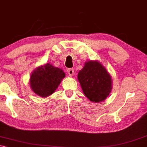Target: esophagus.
Masks as SVG:
<instances>
[{
    "instance_id": "esophagus-1",
    "label": "esophagus",
    "mask_w": 147,
    "mask_h": 147,
    "mask_svg": "<svg viewBox=\"0 0 147 147\" xmlns=\"http://www.w3.org/2000/svg\"><path fill=\"white\" fill-rule=\"evenodd\" d=\"M67 73H68V74H69V76H72L74 74V69H68Z\"/></svg>"
}]
</instances>
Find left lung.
Returning <instances> with one entry per match:
<instances>
[{
	"label": "left lung",
	"instance_id": "1",
	"mask_svg": "<svg viewBox=\"0 0 147 147\" xmlns=\"http://www.w3.org/2000/svg\"><path fill=\"white\" fill-rule=\"evenodd\" d=\"M84 94L90 101L100 102L109 96L112 90L111 76L98 61L85 63L78 75Z\"/></svg>",
	"mask_w": 147,
	"mask_h": 147
}]
</instances>
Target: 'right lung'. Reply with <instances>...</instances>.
I'll use <instances>...</instances> for the list:
<instances>
[{
    "label": "right lung",
    "mask_w": 147,
    "mask_h": 147,
    "mask_svg": "<svg viewBox=\"0 0 147 147\" xmlns=\"http://www.w3.org/2000/svg\"><path fill=\"white\" fill-rule=\"evenodd\" d=\"M65 76L61 69L46 63L33 71L30 78V85L38 96L47 97L55 91Z\"/></svg>",
    "instance_id": "obj_1"
}]
</instances>
